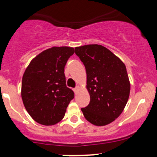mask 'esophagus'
Returning a JSON list of instances; mask_svg holds the SVG:
<instances>
[{
  "label": "esophagus",
  "mask_w": 157,
  "mask_h": 157,
  "mask_svg": "<svg viewBox=\"0 0 157 157\" xmlns=\"http://www.w3.org/2000/svg\"><path fill=\"white\" fill-rule=\"evenodd\" d=\"M79 90H80V87H79V86H77V87L75 89V91L77 93Z\"/></svg>",
  "instance_id": "obj_1"
}]
</instances>
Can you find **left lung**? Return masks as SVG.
Wrapping results in <instances>:
<instances>
[{"label": "left lung", "mask_w": 157, "mask_h": 157, "mask_svg": "<svg viewBox=\"0 0 157 157\" xmlns=\"http://www.w3.org/2000/svg\"><path fill=\"white\" fill-rule=\"evenodd\" d=\"M75 54L86 67L90 95L89 105L81 111L90 123L109 125L121 114L128 100L131 84L125 65L101 45L76 47Z\"/></svg>", "instance_id": "obj_1"}]
</instances>
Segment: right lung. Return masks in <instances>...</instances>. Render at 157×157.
Instances as JSON below:
<instances>
[{
  "mask_svg": "<svg viewBox=\"0 0 157 157\" xmlns=\"http://www.w3.org/2000/svg\"><path fill=\"white\" fill-rule=\"evenodd\" d=\"M75 48L53 46L31 60L25 70L21 97L27 112L37 123L53 125L64 117L75 97L66 86L64 68Z\"/></svg>",
  "mask_w": 157,
  "mask_h": 157,
  "instance_id": "add662e5",
  "label": "right lung"
}]
</instances>
